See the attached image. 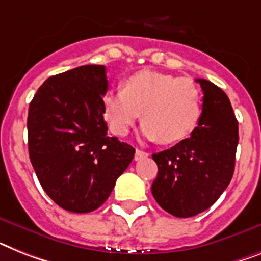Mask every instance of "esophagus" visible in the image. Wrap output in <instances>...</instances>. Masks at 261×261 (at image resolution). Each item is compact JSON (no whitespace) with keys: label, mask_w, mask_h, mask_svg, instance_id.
<instances>
[{"label":"esophagus","mask_w":261,"mask_h":261,"mask_svg":"<svg viewBox=\"0 0 261 261\" xmlns=\"http://www.w3.org/2000/svg\"><path fill=\"white\" fill-rule=\"evenodd\" d=\"M145 157H148V153H146V152H144V150H140V149H136V153H135L136 161L141 160V159H145Z\"/></svg>","instance_id":"1"}]
</instances>
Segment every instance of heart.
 Here are the masks:
<instances>
[{"instance_id": "heart-1", "label": "heart", "mask_w": 261, "mask_h": 261, "mask_svg": "<svg viewBox=\"0 0 261 261\" xmlns=\"http://www.w3.org/2000/svg\"><path fill=\"white\" fill-rule=\"evenodd\" d=\"M141 113L145 137L165 144L181 141L199 124V88L188 79L141 70L124 81L122 90H109L102 98L105 121L117 136H125Z\"/></svg>"}]
</instances>
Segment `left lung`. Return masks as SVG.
<instances>
[{"label": "left lung", "mask_w": 261, "mask_h": 261, "mask_svg": "<svg viewBox=\"0 0 261 261\" xmlns=\"http://www.w3.org/2000/svg\"><path fill=\"white\" fill-rule=\"evenodd\" d=\"M196 81L204 93L199 124L188 139L152 154L159 168L152 195L176 217H192L208 210L234 171L239 124L229 98L208 80Z\"/></svg>", "instance_id": "left-lung-1"}]
</instances>
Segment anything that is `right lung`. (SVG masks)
Wrapping results in <instances>:
<instances>
[{
  "label": "right lung",
  "mask_w": 261,
  "mask_h": 261,
  "mask_svg": "<svg viewBox=\"0 0 261 261\" xmlns=\"http://www.w3.org/2000/svg\"><path fill=\"white\" fill-rule=\"evenodd\" d=\"M104 65H83L49 77L28 113L29 157L38 181L57 205L88 213L107 201L135 148L108 136Z\"/></svg>",
  "instance_id": "add662e5"
}]
</instances>
